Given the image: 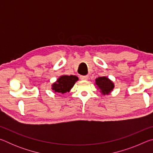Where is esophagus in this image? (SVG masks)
Instances as JSON below:
<instances>
[{"mask_svg": "<svg viewBox=\"0 0 153 153\" xmlns=\"http://www.w3.org/2000/svg\"><path fill=\"white\" fill-rule=\"evenodd\" d=\"M88 78V76H80V79L83 80H86Z\"/></svg>", "mask_w": 153, "mask_h": 153, "instance_id": "esophagus-1", "label": "esophagus"}]
</instances>
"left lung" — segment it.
<instances>
[{
  "instance_id": "left-lung-1",
  "label": "left lung",
  "mask_w": 153,
  "mask_h": 153,
  "mask_svg": "<svg viewBox=\"0 0 153 153\" xmlns=\"http://www.w3.org/2000/svg\"><path fill=\"white\" fill-rule=\"evenodd\" d=\"M95 81L98 89H100V92L103 95L108 94L114 88L113 82L105 76L98 77Z\"/></svg>"
}]
</instances>
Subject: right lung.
I'll use <instances>...</instances> for the list:
<instances>
[{"label":"right lung","instance_id":"obj_1","mask_svg":"<svg viewBox=\"0 0 153 153\" xmlns=\"http://www.w3.org/2000/svg\"><path fill=\"white\" fill-rule=\"evenodd\" d=\"M78 80V77L76 76H62L52 85V90L55 92L65 94L70 90L74 86L75 83Z\"/></svg>","mask_w":153,"mask_h":153}]
</instances>
